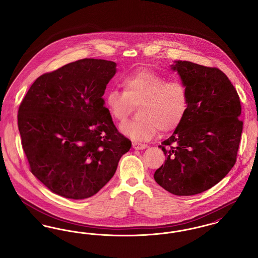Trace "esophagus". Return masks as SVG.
Returning a JSON list of instances; mask_svg holds the SVG:
<instances>
[{
  "label": "esophagus",
  "instance_id": "obj_1",
  "mask_svg": "<svg viewBox=\"0 0 258 258\" xmlns=\"http://www.w3.org/2000/svg\"><path fill=\"white\" fill-rule=\"evenodd\" d=\"M133 147L135 148V150H142V149H145L147 148V144H143V143H140V142H136L134 141L133 142Z\"/></svg>",
  "mask_w": 258,
  "mask_h": 258
}]
</instances>
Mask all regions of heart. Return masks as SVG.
Here are the masks:
<instances>
[{"label": "heart", "instance_id": "1", "mask_svg": "<svg viewBox=\"0 0 258 258\" xmlns=\"http://www.w3.org/2000/svg\"><path fill=\"white\" fill-rule=\"evenodd\" d=\"M123 92L110 89L105 105L111 117L122 123L134 105H138V119L121 125V132L135 140H148L168 133L182 122L187 110L188 92L184 82L169 79L146 69L137 70L122 79Z\"/></svg>", "mask_w": 258, "mask_h": 258}]
</instances>
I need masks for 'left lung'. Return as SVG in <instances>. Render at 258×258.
Returning a JSON list of instances; mask_svg holds the SVG:
<instances>
[{
	"instance_id": "1",
	"label": "left lung",
	"mask_w": 258,
	"mask_h": 258,
	"mask_svg": "<svg viewBox=\"0 0 258 258\" xmlns=\"http://www.w3.org/2000/svg\"><path fill=\"white\" fill-rule=\"evenodd\" d=\"M187 88L182 122L159 147L166 160L154 178L176 196H195L221 181L233 167L243 132L242 106L236 89L218 68L177 61Z\"/></svg>"
}]
</instances>
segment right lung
Wrapping results in <instances>:
<instances>
[{
    "label": "right lung",
    "mask_w": 258,
    "mask_h": 258,
    "mask_svg": "<svg viewBox=\"0 0 258 258\" xmlns=\"http://www.w3.org/2000/svg\"><path fill=\"white\" fill-rule=\"evenodd\" d=\"M115 74L114 61H73L40 75L21 101L17 123L30 170L52 192L93 197L132 147L102 98Z\"/></svg>",
    "instance_id": "right-lung-1"
}]
</instances>
